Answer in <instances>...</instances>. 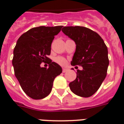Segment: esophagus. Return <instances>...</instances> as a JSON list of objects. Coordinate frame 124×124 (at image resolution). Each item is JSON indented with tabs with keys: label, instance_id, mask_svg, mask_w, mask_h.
<instances>
[{
	"label": "esophagus",
	"instance_id": "1",
	"mask_svg": "<svg viewBox=\"0 0 124 124\" xmlns=\"http://www.w3.org/2000/svg\"><path fill=\"white\" fill-rule=\"evenodd\" d=\"M62 71H63V73L67 72V71H68V69H63V70H62Z\"/></svg>",
	"mask_w": 124,
	"mask_h": 124
}]
</instances>
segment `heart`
<instances>
[{
  "label": "heart",
  "instance_id": "1",
  "mask_svg": "<svg viewBox=\"0 0 124 124\" xmlns=\"http://www.w3.org/2000/svg\"><path fill=\"white\" fill-rule=\"evenodd\" d=\"M54 60L55 63H57L58 65H61V66H65L67 64V60L65 59V58L61 57V56L55 57Z\"/></svg>",
  "mask_w": 124,
  "mask_h": 124
}]
</instances>
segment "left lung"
I'll return each instance as SVG.
<instances>
[{
  "mask_svg": "<svg viewBox=\"0 0 124 124\" xmlns=\"http://www.w3.org/2000/svg\"><path fill=\"white\" fill-rule=\"evenodd\" d=\"M62 31L76 45L71 65L83 67L77 70L75 80L69 83L70 89L79 96H91L107 76L109 63L107 46L96 32L87 28L65 26Z\"/></svg>",
  "mask_w": 124,
  "mask_h": 124,
  "instance_id": "obj_1",
  "label": "left lung"
}]
</instances>
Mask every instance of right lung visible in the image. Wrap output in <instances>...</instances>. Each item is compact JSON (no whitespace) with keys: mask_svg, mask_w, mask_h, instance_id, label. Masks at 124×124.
<instances>
[{"mask_svg":"<svg viewBox=\"0 0 124 124\" xmlns=\"http://www.w3.org/2000/svg\"><path fill=\"white\" fill-rule=\"evenodd\" d=\"M62 26L33 28L19 37L12 60L15 77L26 94L34 100H41L50 93L55 78L62 72L58 64L48 57L51 52L54 36ZM43 62L48 69L41 67Z\"/></svg>","mask_w":124,"mask_h":124,"instance_id":"add662e5","label":"right lung"}]
</instances>
